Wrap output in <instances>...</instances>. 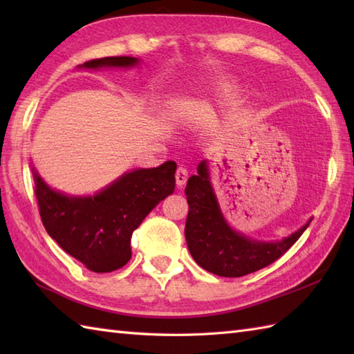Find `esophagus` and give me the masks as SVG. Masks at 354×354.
<instances>
[{
    "instance_id": "1",
    "label": "esophagus",
    "mask_w": 354,
    "mask_h": 354,
    "mask_svg": "<svg viewBox=\"0 0 354 354\" xmlns=\"http://www.w3.org/2000/svg\"><path fill=\"white\" fill-rule=\"evenodd\" d=\"M175 178H176V184L179 187L184 185L187 183V178H189V170H187L185 167H183V165H179V167L176 169Z\"/></svg>"
}]
</instances>
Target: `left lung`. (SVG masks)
<instances>
[{"label":"left lung","mask_w":354,"mask_h":354,"mask_svg":"<svg viewBox=\"0 0 354 354\" xmlns=\"http://www.w3.org/2000/svg\"><path fill=\"white\" fill-rule=\"evenodd\" d=\"M185 196L189 202L185 222L189 251L201 268L221 277H243L270 265L301 237L310 223L309 221L297 232L274 243L239 234L223 219L209 184L205 161L198 165V175L187 183Z\"/></svg>","instance_id":"left-lung-1"}]
</instances>
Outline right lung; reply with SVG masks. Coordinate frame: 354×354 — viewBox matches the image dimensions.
<instances>
[{"mask_svg":"<svg viewBox=\"0 0 354 354\" xmlns=\"http://www.w3.org/2000/svg\"><path fill=\"white\" fill-rule=\"evenodd\" d=\"M137 59H93L85 68L131 66ZM176 162L126 173L95 196L71 198L51 190L33 169L41 221L51 239L94 272H112L132 257V232L145 217L175 190Z\"/></svg>","mask_w":354,"mask_h":354,"instance_id":"obj_1","label":"right lung"}]
</instances>
